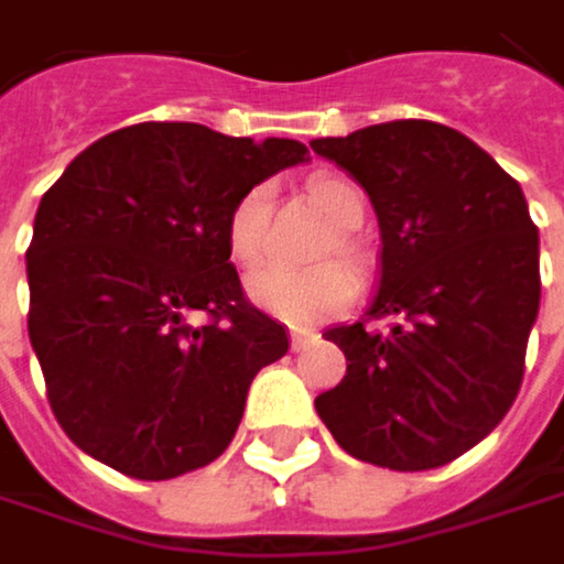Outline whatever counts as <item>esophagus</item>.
<instances>
[{
    "mask_svg": "<svg viewBox=\"0 0 564 564\" xmlns=\"http://www.w3.org/2000/svg\"><path fill=\"white\" fill-rule=\"evenodd\" d=\"M316 343V333H310V329H293L290 333V349L293 352H303V349H310Z\"/></svg>",
    "mask_w": 564,
    "mask_h": 564,
    "instance_id": "1",
    "label": "esophagus"
}]
</instances>
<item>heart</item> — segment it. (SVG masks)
Returning a JSON list of instances; mask_svg holds the SVG:
<instances>
[{
	"mask_svg": "<svg viewBox=\"0 0 564 564\" xmlns=\"http://www.w3.org/2000/svg\"><path fill=\"white\" fill-rule=\"evenodd\" d=\"M271 185H251L228 212L225 245L228 258L238 268H251L261 261L268 248V218H271ZM310 208L329 225L316 258H343L352 268L366 264V248L352 228L366 218V198L359 185L336 172H319L306 182ZM248 293L258 306L290 326H316L336 313H343L356 296V278L341 261H326L310 271H281L261 268L248 278Z\"/></svg>",
	"mask_w": 564,
	"mask_h": 564,
	"instance_id": "obj_1",
	"label": "heart"
}]
</instances>
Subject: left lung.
<instances>
[{"instance_id": "8db88e82", "label": "left lung", "mask_w": 564, "mask_h": 564, "mask_svg": "<svg viewBox=\"0 0 564 564\" xmlns=\"http://www.w3.org/2000/svg\"><path fill=\"white\" fill-rule=\"evenodd\" d=\"M310 147L369 192L382 231L366 316L326 329L346 376L316 398V414L366 464L444 467L503 421L522 386L542 290L522 188L474 140L431 120ZM379 318L393 329L372 330Z\"/></svg>"}]
</instances>
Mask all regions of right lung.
<instances>
[{"label":"right lung","mask_w":564,"mask_h":564,"mask_svg":"<svg viewBox=\"0 0 564 564\" xmlns=\"http://www.w3.org/2000/svg\"><path fill=\"white\" fill-rule=\"evenodd\" d=\"M306 156L296 140L153 120L87 147L42 195L25 251L29 339L84 454L172 480L231 444L251 379L290 343L241 290L228 212ZM188 312L209 319L192 327Z\"/></svg>","instance_id":"obj_1"}]
</instances>
